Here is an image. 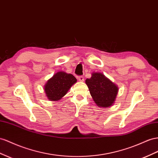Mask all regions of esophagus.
<instances>
[{"instance_id": "obj_1", "label": "esophagus", "mask_w": 158, "mask_h": 158, "mask_svg": "<svg viewBox=\"0 0 158 158\" xmlns=\"http://www.w3.org/2000/svg\"><path fill=\"white\" fill-rule=\"evenodd\" d=\"M78 80L80 81V82H84V77L83 76H78Z\"/></svg>"}]
</instances>
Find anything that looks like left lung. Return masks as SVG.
Returning <instances> with one entry per match:
<instances>
[{
  "label": "left lung",
  "mask_w": 158,
  "mask_h": 158,
  "mask_svg": "<svg viewBox=\"0 0 158 158\" xmlns=\"http://www.w3.org/2000/svg\"><path fill=\"white\" fill-rule=\"evenodd\" d=\"M89 93L96 104L100 108L112 106L118 92V87L100 72H93L90 78L86 80Z\"/></svg>",
  "instance_id": "8db88e82"
}]
</instances>
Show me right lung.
I'll return each instance as SVG.
<instances>
[{
    "label": "right lung",
    "instance_id": "1",
    "mask_svg": "<svg viewBox=\"0 0 158 158\" xmlns=\"http://www.w3.org/2000/svg\"><path fill=\"white\" fill-rule=\"evenodd\" d=\"M76 82L77 80L72 74L59 71L44 85L46 96L50 101H58L66 94L72 85Z\"/></svg>",
    "mask_w": 158,
    "mask_h": 158
}]
</instances>
